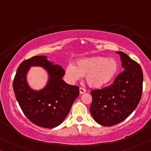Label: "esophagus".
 Here are the masks:
<instances>
[{
    "label": "esophagus",
    "mask_w": 151,
    "mask_h": 151,
    "mask_svg": "<svg viewBox=\"0 0 151 151\" xmlns=\"http://www.w3.org/2000/svg\"><path fill=\"white\" fill-rule=\"evenodd\" d=\"M86 92V89L82 87H80V94H83Z\"/></svg>",
    "instance_id": "1"
}]
</instances>
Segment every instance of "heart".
I'll return each mask as SVG.
<instances>
[{"label": "heart", "mask_w": 151, "mask_h": 151, "mask_svg": "<svg viewBox=\"0 0 151 151\" xmlns=\"http://www.w3.org/2000/svg\"><path fill=\"white\" fill-rule=\"evenodd\" d=\"M117 69L118 65L113 58L93 57L80 60L76 66L70 64L66 68V74L72 82L77 81L81 76H86L88 85L100 88L111 82Z\"/></svg>", "instance_id": "1"}]
</instances>
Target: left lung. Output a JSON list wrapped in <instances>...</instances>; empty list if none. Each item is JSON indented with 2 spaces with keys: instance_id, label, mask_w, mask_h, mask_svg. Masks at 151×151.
<instances>
[{
  "instance_id": "obj_1",
  "label": "left lung",
  "mask_w": 151,
  "mask_h": 151,
  "mask_svg": "<svg viewBox=\"0 0 151 151\" xmlns=\"http://www.w3.org/2000/svg\"><path fill=\"white\" fill-rule=\"evenodd\" d=\"M120 55L124 71L110 86L91 91L90 112L96 122L111 127L127 119L139 104L142 94L143 72L140 65L122 51Z\"/></svg>"
}]
</instances>
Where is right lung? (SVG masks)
I'll return each mask as SVG.
<instances>
[{
  "instance_id": "add662e5",
  "label": "right lung",
  "mask_w": 151,
  "mask_h": 151,
  "mask_svg": "<svg viewBox=\"0 0 151 151\" xmlns=\"http://www.w3.org/2000/svg\"><path fill=\"white\" fill-rule=\"evenodd\" d=\"M45 55L34 56L19 65L13 81L16 98L25 116L38 127H56L63 122L79 96V86L70 85L62 79L65 71L58 65H52ZM44 67L49 73V82L43 90L31 89L26 80L30 66Z\"/></svg>"
}]
</instances>
